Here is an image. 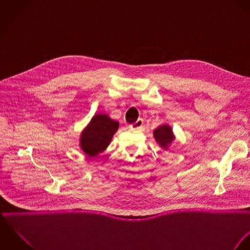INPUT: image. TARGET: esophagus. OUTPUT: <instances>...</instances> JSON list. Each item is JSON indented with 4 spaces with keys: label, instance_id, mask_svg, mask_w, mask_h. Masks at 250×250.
I'll list each match as a JSON object with an SVG mask.
<instances>
[{
    "label": "esophagus",
    "instance_id": "34e87169",
    "mask_svg": "<svg viewBox=\"0 0 250 250\" xmlns=\"http://www.w3.org/2000/svg\"><path fill=\"white\" fill-rule=\"evenodd\" d=\"M143 125V120L142 118H140L137 122H135V123H133V124H131L130 125V128L131 129H134V130H138V129H140V128H142Z\"/></svg>",
    "mask_w": 250,
    "mask_h": 250
}]
</instances>
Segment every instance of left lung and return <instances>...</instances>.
Returning a JSON list of instances; mask_svg holds the SVG:
<instances>
[{"label": "left lung", "instance_id": "obj_1", "mask_svg": "<svg viewBox=\"0 0 250 250\" xmlns=\"http://www.w3.org/2000/svg\"><path fill=\"white\" fill-rule=\"evenodd\" d=\"M153 135L156 143H159V145L166 150L168 149L169 145L175 140L173 131L171 127L167 124L159 126L157 129L154 130Z\"/></svg>", "mask_w": 250, "mask_h": 250}]
</instances>
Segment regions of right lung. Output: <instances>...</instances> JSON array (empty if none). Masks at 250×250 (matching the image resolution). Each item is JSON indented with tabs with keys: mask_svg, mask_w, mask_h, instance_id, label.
Wrapping results in <instances>:
<instances>
[{
	"mask_svg": "<svg viewBox=\"0 0 250 250\" xmlns=\"http://www.w3.org/2000/svg\"><path fill=\"white\" fill-rule=\"evenodd\" d=\"M119 127V122L107 114H95L80 137V147L87 157L94 158L104 152Z\"/></svg>",
	"mask_w": 250,
	"mask_h": 250,
	"instance_id": "right-lung-1",
	"label": "right lung"
}]
</instances>
